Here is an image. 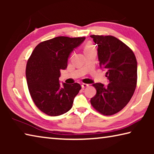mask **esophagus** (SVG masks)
<instances>
[{
    "label": "esophagus",
    "mask_w": 154,
    "mask_h": 154,
    "mask_svg": "<svg viewBox=\"0 0 154 154\" xmlns=\"http://www.w3.org/2000/svg\"><path fill=\"white\" fill-rule=\"evenodd\" d=\"M88 86H89V85L86 84V83H82V87L83 88H87V87H88Z\"/></svg>",
    "instance_id": "34e87169"
}]
</instances>
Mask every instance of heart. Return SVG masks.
Instances as JSON below:
<instances>
[{"instance_id":"1","label":"heart","mask_w":154,"mask_h":154,"mask_svg":"<svg viewBox=\"0 0 154 154\" xmlns=\"http://www.w3.org/2000/svg\"><path fill=\"white\" fill-rule=\"evenodd\" d=\"M93 48L92 45L91 43H88L85 46V48H84V51H89L90 49H92Z\"/></svg>"}]
</instances>
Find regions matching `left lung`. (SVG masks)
Returning a JSON list of instances; mask_svg holds the SVG:
<instances>
[{"mask_svg": "<svg viewBox=\"0 0 154 154\" xmlns=\"http://www.w3.org/2000/svg\"><path fill=\"white\" fill-rule=\"evenodd\" d=\"M98 45L101 69L106 70L109 84L96 83V94L90 103L96 111L111 116L121 111L131 99L137 82V62L133 51L113 36L91 35ZM96 45V46H97Z\"/></svg>", "mask_w": 154, "mask_h": 154, "instance_id": "8db88e82", "label": "left lung"}]
</instances>
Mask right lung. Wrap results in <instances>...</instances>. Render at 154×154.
Returning a JSON list of instances; mask_svg holds the SVG:
<instances>
[{
    "label": "right lung",
    "mask_w": 154,
    "mask_h": 154,
    "mask_svg": "<svg viewBox=\"0 0 154 154\" xmlns=\"http://www.w3.org/2000/svg\"><path fill=\"white\" fill-rule=\"evenodd\" d=\"M85 37L57 36L36 46L28 59L26 69L28 88L33 102L48 116H58L72 108L80 84L62 83L60 71L67 67L69 57Z\"/></svg>",
    "instance_id": "right-lung-1"
}]
</instances>
